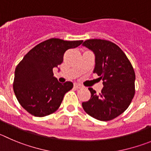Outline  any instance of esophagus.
Listing matches in <instances>:
<instances>
[{
  "mask_svg": "<svg viewBox=\"0 0 151 151\" xmlns=\"http://www.w3.org/2000/svg\"><path fill=\"white\" fill-rule=\"evenodd\" d=\"M74 88H82V86L80 85V84H79V83H74Z\"/></svg>",
  "mask_w": 151,
  "mask_h": 151,
  "instance_id": "obj_1",
  "label": "esophagus"
}]
</instances>
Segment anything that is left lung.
<instances>
[{"instance_id": "left-lung-1", "label": "left lung", "mask_w": 151, "mask_h": 151, "mask_svg": "<svg viewBox=\"0 0 151 151\" xmlns=\"http://www.w3.org/2000/svg\"><path fill=\"white\" fill-rule=\"evenodd\" d=\"M83 45L95 53L93 72L99 76L104 85L99 94L88 88L91 98L83 102V108L88 115L98 120H112L127 109L134 97V69L123 50L113 42L88 39Z\"/></svg>"}]
</instances>
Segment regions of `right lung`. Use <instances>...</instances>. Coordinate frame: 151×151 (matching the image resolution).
Segmentation results:
<instances>
[{
	"label": "right lung",
	"instance_id": "1",
	"mask_svg": "<svg viewBox=\"0 0 151 151\" xmlns=\"http://www.w3.org/2000/svg\"><path fill=\"white\" fill-rule=\"evenodd\" d=\"M83 40L47 39L31 49L16 66L13 90L22 107L31 115L44 117L56 112L64 95L73 88L53 77V68L63 61L65 52L75 48Z\"/></svg>",
	"mask_w": 151,
	"mask_h": 151
}]
</instances>
